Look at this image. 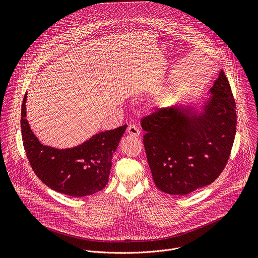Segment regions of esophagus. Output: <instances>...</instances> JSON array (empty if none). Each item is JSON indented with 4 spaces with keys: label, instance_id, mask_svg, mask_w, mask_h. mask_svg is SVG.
Here are the masks:
<instances>
[{
    "label": "esophagus",
    "instance_id": "34e87169",
    "mask_svg": "<svg viewBox=\"0 0 258 258\" xmlns=\"http://www.w3.org/2000/svg\"><path fill=\"white\" fill-rule=\"evenodd\" d=\"M126 132H127V134H130L131 136H133V137H139L140 136V130H139V127L136 125V124H130L128 126H127V130H126Z\"/></svg>",
    "mask_w": 258,
    "mask_h": 258
}]
</instances>
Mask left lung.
<instances>
[{"label": "left lung", "instance_id": "left-lung-1", "mask_svg": "<svg viewBox=\"0 0 258 258\" xmlns=\"http://www.w3.org/2000/svg\"><path fill=\"white\" fill-rule=\"evenodd\" d=\"M200 114L182 106L142 119L145 151L156 187L187 195L213 182L226 167L236 135V103L223 70Z\"/></svg>", "mask_w": 258, "mask_h": 258}]
</instances>
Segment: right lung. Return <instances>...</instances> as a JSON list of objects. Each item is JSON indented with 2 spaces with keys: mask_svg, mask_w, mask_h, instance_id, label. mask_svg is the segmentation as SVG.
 Here are the masks:
<instances>
[{
  "mask_svg": "<svg viewBox=\"0 0 258 258\" xmlns=\"http://www.w3.org/2000/svg\"><path fill=\"white\" fill-rule=\"evenodd\" d=\"M26 97L21 108V135L33 172L54 191L72 196L93 195L105 188L112 155L127 125L106 131L71 149H55L40 143L26 120Z\"/></svg>",
  "mask_w": 258,
  "mask_h": 258,
  "instance_id": "1",
  "label": "right lung"
}]
</instances>
